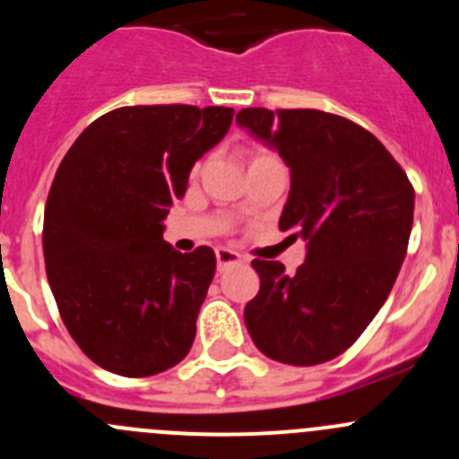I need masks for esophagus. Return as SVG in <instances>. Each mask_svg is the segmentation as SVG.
<instances>
[{"instance_id":"34e87169","label":"esophagus","mask_w":459,"mask_h":459,"mask_svg":"<svg viewBox=\"0 0 459 459\" xmlns=\"http://www.w3.org/2000/svg\"><path fill=\"white\" fill-rule=\"evenodd\" d=\"M215 257H217V268H220V271H226V268L230 266H239V264L244 262L242 255L230 251V248H217Z\"/></svg>"}]
</instances>
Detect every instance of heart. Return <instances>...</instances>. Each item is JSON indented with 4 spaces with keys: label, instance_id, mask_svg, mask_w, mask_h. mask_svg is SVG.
<instances>
[{
    "label": "heart",
    "instance_id": "b5f03b06",
    "mask_svg": "<svg viewBox=\"0 0 459 459\" xmlns=\"http://www.w3.org/2000/svg\"><path fill=\"white\" fill-rule=\"evenodd\" d=\"M262 157H271V155H268V152H264V151H255V152H253L251 161H255V160H262Z\"/></svg>",
    "mask_w": 459,
    "mask_h": 459
}]
</instances>
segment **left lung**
Masks as SVG:
<instances>
[{
	"label": "left lung",
	"mask_w": 459,
	"mask_h": 459,
	"mask_svg": "<svg viewBox=\"0 0 459 459\" xmlns=\"http://www.w3.org/2000/svg\"><path fill=\"white\" fill-rule=\"evenodd\" d=\"M235 122L289 166L280 229L307 242V259L290 275L284 264L253 259L259 293L244 324L266 358L328 362L386 302L406 257L415 191L382 142L340 115L244 108Z\"/></svg>",
	"instance_id": "1"
}]
</instances>
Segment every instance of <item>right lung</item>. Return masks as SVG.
I'll return each instance as SVG.
<instances>
[{
  "mask_svg": "<svg viewBox=\"0 0 459 459\" xmlns=\"http://www.w3.org/2000/svg\"><path fill=\"white\" fill-rule=\"evenodd\" d=\"M233 108L124 106L68 148L44 212V259L59 316L110 373L148 377L186 358L215 253H179L164 220Z\"/></svg>",
  "mask_w": 459,
  "mask_h": 459,
  "instance_id": "right-lung-1",
  "label": "right lung"
}]
</instances>
